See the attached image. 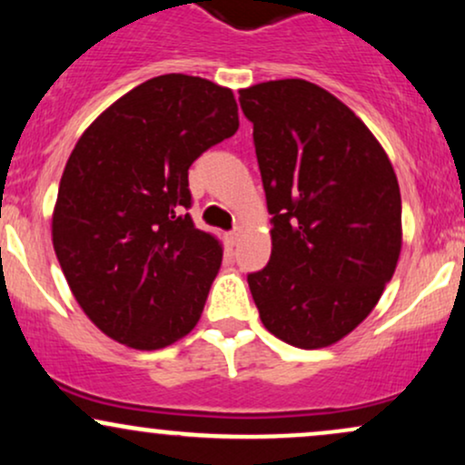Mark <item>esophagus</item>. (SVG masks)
Returning a JSON list of instances; mask_svg holds the SVG:
<instances>
[{
	"label": "esophagus",
	"mask_w": 465,
	"mask_h": 465,
	"mask_svg": "<svg viewBox=\"0 0 465 465\" xmlns=\"http://www.w3.org/2000/svg\"><path fill=\"white\" fill-rule=\"evenodd\" d=\"M238 236H240V229H238V227H236V229H232V232L227 233L229 244H236V242H238Z\"/></svg>",
	"instance_id": "esophagus-1"
}]
</instances>
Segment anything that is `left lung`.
Returning <instances> with one entry per match:
<instances>
[{"mask_svg": "<svg viewBox=\"0 0 465 465\" xmlns=\"http://www.w3.org/2000/svg\"><path fill=\"white\" fill-rule=\"evenodd\" d=\"M271 218V260L247 275L264 328L302 350L373 311L402 247L393 165L339 98L302 78L240 89Z\"/></svg>", "mask_w": 465, "mask_h": 465, "instance_id": "left-lung-1", "label": "left lung"}]
</instances>
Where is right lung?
I'll use <instances>...</instances> for the list:
<instances>
[{"label": "right lung", "instance_id": "right-lung-1", "mask_svg": "<svg viewBox=\"0 0 465 465\" xmlns=\"http://www.w3.org/2000/svg\"><path fill=\"white\" fill-rule=\"evenodd\" d=\"M236 131L232 89L163 74L111 104L69 154L52 242L80 308L117 343L162 350L201 319L223 249L188 214V170Z\"/></svg>", "mask_w": 465, "mask_h": 465}]
</instances>
